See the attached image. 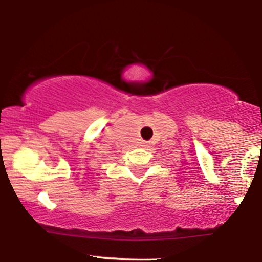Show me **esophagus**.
<instances>
[{
	"mask_svg": "<svg viewBox=\"0 0 262 262\" xmlns=\"http://www.w3.org/2000/svg\"><path fill=\"white\" fill-rule=\"evenodd\" d=\"M143 146H148V144H146V143H143Z\"/></svg>",
	"mask_w": 262,
	"mask_h": 262,
	"instance_id": "1",
	"label": "esophagus"
}]
</instances>
